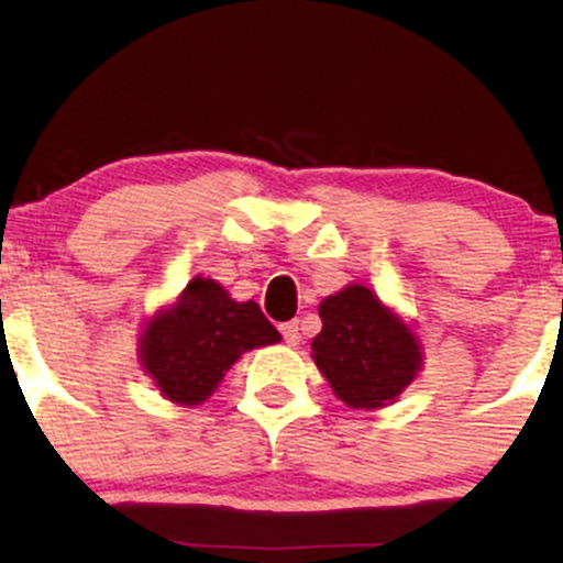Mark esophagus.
<instances>
[{"instance_id":"1","label":"esophagus","mask_w":563,"mask_h":563,"mask_svg":"<svg viewBox=\"0 0 563 563\" xmlns=\"http://www.w3.org/2000/svg\"><path fill=\"white\" fill-rule=\"evenodd\" d=\"M280 333H283V341H286V344L288 346H296V344H299V339H301V335H299V322H283V325H280Z\"/></svg>"}]
</instances>
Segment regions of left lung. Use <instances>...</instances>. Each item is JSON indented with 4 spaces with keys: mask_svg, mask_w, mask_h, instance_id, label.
<instances>
[{
    "mask_svg": "<svg viewBox=\"0 0 563 563\" xmlns=\"http://www.w3.org/2000/svg\"><path fill=\"white\" fill-rule=\"evenodd\" d=\"M322 331L312 357L349 407H384L421 367L416 335L365 286H346L320 303Z\"/></svg>",
    "mask_w": 563,
    "mask_h": 563,
    "instance_id": "left-lung-1",
    "label": "left lung"
}]
</instances>
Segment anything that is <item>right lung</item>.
<instances>
[{
    "instance_id": "right-lung-1",
    "label": "right lung",
    "mask_w": 563,
    "mask_h": 563,
    "mask_svg": "<svg viewBox=\"0 0 563 563\" xmlns=\"http://www.w3.org/2000/svg\"><path fill=\"white\" fill-rule=\"evenodd\" d=\"M277 341L280 333L260 303L232 301L217 280L196 277L169 312L145 328L140 357L164 397L198 405L243 352Z\"/></svg>"
}]
</instances>
